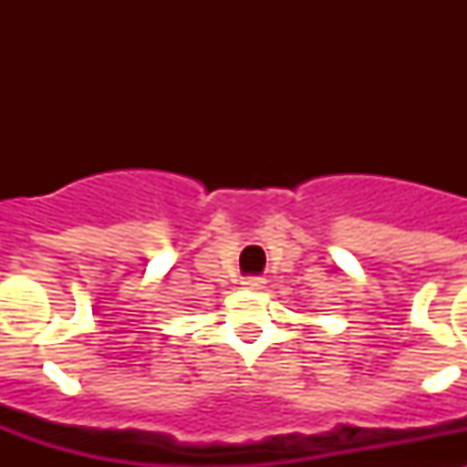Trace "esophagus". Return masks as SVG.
<instances>
[{
	"mask_svg": "<svg viewBox=\"0 0 467 467\" xmlns=\"http://www.w3.org/2000/svg\"><path fill=\"white\" fill-rule=\"evenodd\" d=\"M264 283H266V280L259 278V275H247V278H243L241 285L245 290H262Z\"/></svg>",
	"mask_w": 467,
	"mask_h": 467,
	"instance_id": "esophagus-1",
	"label": "esophagus"
}]
</instances>
